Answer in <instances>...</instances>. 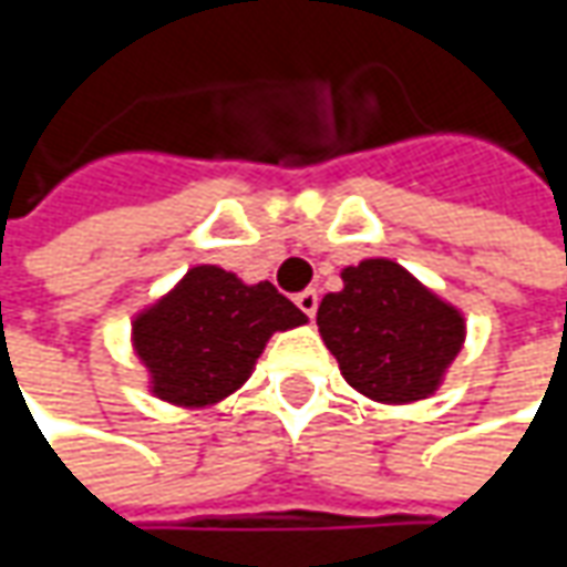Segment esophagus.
I'll use <instances>...</instances> for the list:
<instances>
[{
	"label": "esophagus",
	"instance_id": "34e87169",
	"mask_svg": "<svg viewBox=\"0 0 567 567\" xmlns=\"http://www.w3.org/2000/svg\"><path fill=\"white\" fill-rule=\"evenodd\" d=\"M296 306H299L306 316L312 318L318 312V293L316 290H302V293H296Z\"/></svg>",
	"mask_w": 567,
	"mask_h": 567
}]
</instances>
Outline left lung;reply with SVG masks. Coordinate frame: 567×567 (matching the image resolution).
<instances>
[{
    "instance_id": "1",
    "label": "left lung",
    "mask_w": 567,
    "mask_h": 567,
    "mask_svg": "<svg viewBox=\"0 0 567 567\" xmlns=\"http://www.w3.org/2000/svg\"><path fill=\"white\" fill-rule=\"evenodd\" d=\"M340 277L343 290L318 306V331L343 379L379 403L435 394L464 347V316L388 258H365Z\"/></svg>"
}]
</instances>
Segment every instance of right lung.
Returning <instances> with one entry per match:
<instances>
[{"label": "right lung", "mask_w": 567, "mask_h": 567, "mask_svg": "<svg viewBox=\"0 0 567 567\" xmlns=\"http://www.w3.org/2000/svg\"><path fill=\"white\" fill-rule=\"evenodd\" d=\"M306 324L274 284H243L217 265H198L132 324L151 391L179 406L224 401L251 375L274 331Z\"/></svg>", "instance_id": "1"}]
</instances>
